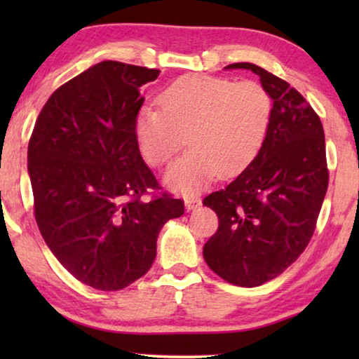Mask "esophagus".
Returning <instances> with one entry per match:
<instances>
[{"mask_svg":"<svg viewBox=\"0 0 359 359\" xmlns=\"http://www.w3.org/2000/svg\"><path fill=\"white\" fill-rule=\"evenodd\" d=\"M184 205H186V210H194L201 205V199L199 198H186Z\"/></svg>","mask_w":359,"mask_h":359,"instance_id":"34e87169","label":"esophagus"}]
</instances>
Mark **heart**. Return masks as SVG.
<instances>
[{
  "mask_svg": "<svg viewBox=\"0 0 359 359\" xmlns=\"http://www.w3.org/2000/svg\"><path fill=\"white\" fill-rule=\"evenodd\" d=\"M160 109L145 107L135 121L144 158L161 166L186 144L191 149L165 173V184L194 194L215 176L233 178L252 165L266 140L273 100L257 81L191 75L160 95Z\"/></svg>",
  "mask_w": 359,
  "mask_h": 359,
  "instance_id": "heart-1",
  "label": "heart"
}]
</instances>
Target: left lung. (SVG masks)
<instances>
[{
  "mask_svg": "<svg viewBox=\"0 0 359 359\" xmlns=\"http://www.w3.org/2000/svg\"><path fill=\"white\" fill-rule=\"evenodd\" d=\"M259 76L273 100L266 140L224 189L203 201L219 229L204 245L205 263L230 284L255 287L286 271L311 242L328 188L322 122L302 95L255 63H232Z\"/></svg>",
  "mask_w": 359,
  "mask_h": 359,
  "instance_id": "left-lung-1",
  "label": "left lung"
}]
</instances>
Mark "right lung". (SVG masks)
Masks as SVG:
<instances>
[{
    "label": "right lung",
    "instance_id": "add662e5",
    "mask_svg": "<svg viewBox=\"0 0 359 359\" xmlns=\"http://www.w3.org/2000/svg\"><path fill=\"white\" fill-rule=\"evenodd\" d=\"M160 70L104 60L72 78L48 97L27 149L34 212L47 247L78 281L119 291L144 276L156 238L184 214L156 189L135 135L140 86Z\"/></svg>",
    "mask_w": 359,
    "mask_h": 359
}]
</instances>
